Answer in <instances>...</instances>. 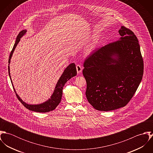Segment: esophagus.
I'll list each match as a JSON object with an SVG mask.
<instances>
[{
  "label": "esophagus",
  "instance_id": "1",
  "mask_svg": "<svg viewBox=\"0 0 153 153\" xmlns=\"http://www.w3.org/2000/svg\"><path fill=\"white\" fill-rule=\"evenodd\" d=\"M76 71H77L78 74H80L82 71V68L80 65H76Z\"/></svg>",
  "mask_w": 153,
  "mask_h": 153
}]
</instances>
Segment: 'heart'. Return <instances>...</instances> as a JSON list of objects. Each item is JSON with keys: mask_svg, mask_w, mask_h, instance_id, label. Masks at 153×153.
Wrapping results in <instances>:
<instances>
[{"mask_svg": "<svg viewBox=\"0 0 153 153\" xmlns=\"http://www.w3.org/2000/svg\"><path fill=\"white\" fill-rule=\"evenodd\" d=\"M91 51V49H88L87 50V52H90Z\"/></svg>", "mask_w": 153, "mask_h": 153, "instance_id": "1", "label": "heart"}]
</instances>
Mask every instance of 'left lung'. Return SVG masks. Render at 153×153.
<instances>
[{
  "label": "left lung",
  "instance_id": "8db88e82",
  "mask_svg": "<svg viewBox=\"0 0 153 153\" xmlns=\"http://www.w3.org/2000/svg\"><path fill=\"white\" fill-rule=\"evenodd\" d=\"M118 32V41L97 49L84 63L86 97L98 111L126 106L143 78L144 63L137 36L124 26Z\"/></svg>",
  "mask_w": 153,
  "mask_h": 153
}]
</instances>
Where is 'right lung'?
Here are the masks:
<instances>
[{"mask_svg":"<svg viewBox=\"0 0 153 153\" xmlns=\"http://www.w3.org/2000/svg\"><path fill=\"white\" fill-rule=\"evenodd\" d=\"M26 30H23L21 32H19L18 35L17 36L16 40L15 42V44L13 46V48L10 52L9 59V66H8V71H9V75L11 80V82L12 84V86L13 88V89L15 91V92L16 94V95L18 100L20 101V102L25 107H26L27 109L32 111H35L38 112H47L51 111H53V109H55L56 107L59 105L61 101L62 95V90L64 85L65 84L66 82L70 79L71 78L75 76L76 75V66L74 63H72L68 66L61 77L59 78L56 87L55 88V90L53 91V94L51 97V98H49L48 101H45L40 104H36V105H32V104H28L23 101L22 99L19 97V95L16 94V92L15 89V88L13 85L12 81L10 78V68H9V64L10 63V59L12 58V56L13 55V53L17 46V45L19 42L22 36L26 33Z\"/></svg>","mask_w":153,"mask_h":153,"instance_id":"add662e5","label":"right lung"}]
</instances>
